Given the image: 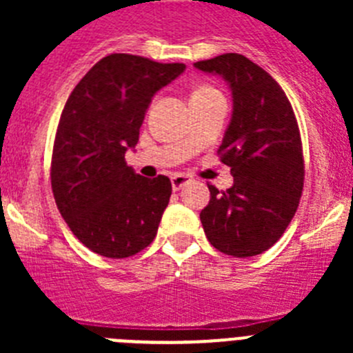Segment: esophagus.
<instances>
[{
    "label": "esophagus",
    "instance_id": "1",
    "mask_svg": "<svg viewBox=\"0 0 353 353\" xmlns=\"http://www.w3.org/2000/svg\"><path fill=\"white\" fill-rule=\"evenodd\" d=\"M192 180V176L185 173H174L171 174V185H173V191H180L185 183H189Z\"/></svg>",
    "mask_w": 353,
    "mask_h": 353
}]
</instances>
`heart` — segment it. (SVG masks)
<instances>
[{"label": "heart", "instance_id": "1", "mask_svg": "<svg viewBox=\"0 0 353 353\" xmlns=\"http://www.w3.org/2000/svg\"><path fill=\"white\" fill-rule=\"evenodd\" d=\"M215 92H217V90L212 88V86H199L192 95H207V93H215Z\"/></svg>", "mask_w": 353, "mask_h": 353}]
</instances>
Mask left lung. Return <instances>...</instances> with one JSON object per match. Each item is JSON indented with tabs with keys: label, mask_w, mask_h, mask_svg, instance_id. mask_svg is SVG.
<instances>
[{
	"label": "left lung",
	"mask_w": 353,
	"mask_h": 353,
	"mask_svg": "<svg viewBox=\"0 0 353 353\" xmlns=\"http://www.w3.org/2000/svg\"><path fill=\"white\" fill-rule=\"evenodd\" d=\"M221 74L233 93V117L217 155L235 182L215 185L201 210L208 242L228 256L261 254L281 239L297 212L304 189L301 130L288 97L277 81L236 52L196 61Z\"/></svg>",
	"instance_id": "8db88e82"
}]
</instances>
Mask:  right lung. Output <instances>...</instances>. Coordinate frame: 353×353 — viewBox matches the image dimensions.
Returning <instances> with one entry per match:
<instances>
[{
    "label": "right lung",
    "instance_id": "add662e5",
    "mask_svg": "<svg viewBox=\"0 0 353 353\" xmlns=\"http://www.w3.org/2000/svg\"><path fill=\"white\" fill-rule=\"evenodd\" d=\"M183 68L114 52L86 72L61 111L51 157L52 194L72 233L101 256H134L157 235L171 182L164 174H136L125 152L138 145L154 93Z\"/></svg>",
    "mask_w": 353,
    "mask_h": 353
}]
</instances>
